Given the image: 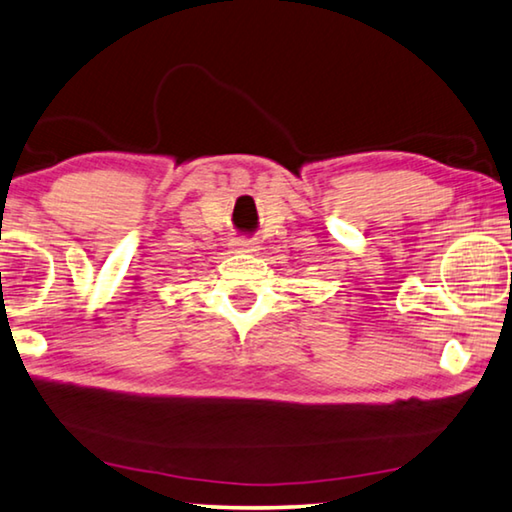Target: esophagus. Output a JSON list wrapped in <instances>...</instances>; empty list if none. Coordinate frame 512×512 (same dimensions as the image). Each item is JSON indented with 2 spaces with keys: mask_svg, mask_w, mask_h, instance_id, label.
I'll use <instances>...</instances> for the list:
<instances>
[{
  "mask_svg": "<svg viewBox=\"0 0 512 512\" xmlns=\"http://www.w3.org/2000/svg\"><path fill=\"white\" fill-rule=\"evenodd\" d=\"M235 248H237V250H244V253H253V250H255L257 246H255L253 239L239 237V239H235Z\"/></svg>",
  "mask_w": 512,
  "mask_h": 512,
  "instance_id": "1",
  "label": "esophagus"
}]
</instances>
